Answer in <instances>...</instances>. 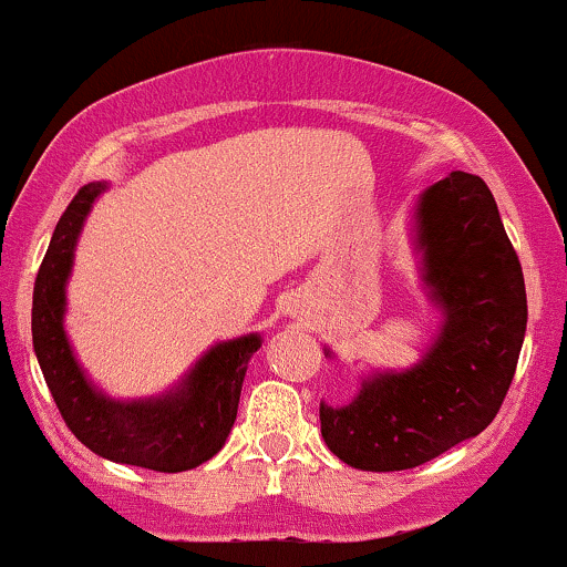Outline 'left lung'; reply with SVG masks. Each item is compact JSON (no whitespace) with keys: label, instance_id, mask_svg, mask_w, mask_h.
<instances>
[{"label":"left lung","instance_id":"1","mask_svg":"<svg viewBox=\"0 0 567 567\" xmlns=\"http://www.w3.org/2000/svg\"><path fill=\"white\" fill-rule=\"evenodd\" d=\"M410 239L440 328L415 365L370 370L349 402L320 405L328 447L362 472L413 470L477 437L509 392L528 324L523 266L483 178L453 171L421 192Z\"/></svg>","mask_w":567,"mask_h":567}]
</instances>
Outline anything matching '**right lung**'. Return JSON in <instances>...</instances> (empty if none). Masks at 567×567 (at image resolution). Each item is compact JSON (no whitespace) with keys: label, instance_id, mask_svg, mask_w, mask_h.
Instances as JSON below:
<instances>
[{"label":"right lung","instance_id":"obj_1","mask_svg":"<svg viewBox=\"0 0 567 567\" xmlns=\"http://www.w3.org/2000/svg\"><path fill=\"white\" fill-rule=\"evenodd\" d=\"M106 181L82 186L71 199L34 282L31 338L58 410L74 437L101 458L154 472H186L210 461L226 445L247 362L261 349V333L218 341L162 394L120 400L95 386L66 336V285L84 220Z\"/></svg>","mask_w":567,"mask_h":567}]
</instances>
